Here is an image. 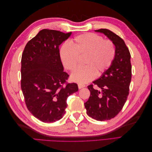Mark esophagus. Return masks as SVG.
<instances>
[{
    "label": "esophagus",
    "mask_w": 152,
    "mask_h": 152,
    "mask_svg": "<svg viewBox=\"0 0 152 152\" xmlns=\"http://www.w3.org/2000/svg\"><path fill=\"white\" fill-rule=\"evenodd\" d=\"M78 87H79V89H82L83 87H85L86 86L84 84H78Z\"/></svg>",
    "instance_id": "34e87169"
}]
</instances>
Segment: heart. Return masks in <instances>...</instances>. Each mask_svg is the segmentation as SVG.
<instances>
[{
    "label": "heart",
    "mask_w": 152,
    "mask_h": 152,
    "mask_svg": "<svg viewBox=\"0 0 152 152\" xmlns=\"http://www.w3.org/2000/svg\"><path fill=\"white\" fill-rule=\"evenodd\" d=\"M115 47L112 41L104 40L102 36L93 33L78 35L70 43H64L59 49L63 65L68 70L77 65L79 57L84 56L85 66L77 68L71 74V80L86 84L93 80L112 65L115 56Z\"/></svg>",
    "instance_id": "1"
}]
</instances>
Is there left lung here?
Listing matches in <instances>:
<instances>
[{
  "label": "left lung",
  "instance_id": "left-lung-1",
  "mask_svg": "<svg viewBox=\"0 0 152 152\" xmlns=\"http://www.w3.org/2000/svg\"><path fill=\"white\" fill-rule=\"evenodd\" d=\"M113 42L115 47V56L108 70L93 85L88 87L90 96L84 103L88 115L96 121H104L114 118L121 111L125 104L131 81V54L124 41L120 37L108 29H99Z\"/></svg>",
  "mask_w": 152,
  "mask_h": 152
}]
</instances>
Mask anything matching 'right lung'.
Masks as SVG:
<instances>
[{"instance_id":"1","label":"right lung","mask_w":152,"mask_h":152,"mask_svg":"<svg viewBox=\"0 0 152 152\" xmlns=\"http://www.w3.org/2000/svg\"><path fill=\"white\" fill-rule=\"evenodd\" d=\"M71 34L43 29L26 44L22 54L21 87L26 107L43 122L63 118L67 98L79 90L75 83L63 86L69 75L63 71L59 46Z\"/></svg>"}]
</instances>
